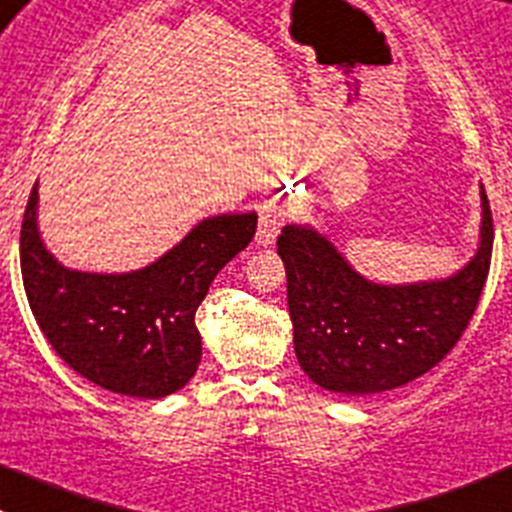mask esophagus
<instances>
[{"instance_id": "esophagus-1", "label": "esophagus", "mask_w": 512, "mask_h": 512, "mask_svg": "<svg viewBox=\"0 0 512 512\" xmlns=\"http://www.w3.org/2000/svg\"><path fill=\"white\" fill-rule=\"evenodd\" d=\"M285 211L283 201H267V204L260 206V219H257V234H255V242L260 247H270L278 237L280 227L285 224Z\"/></svg>"}]
</instances>
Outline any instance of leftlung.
Here are the masks:
<instances>
[{
    "mask_svg": "<svg viewBox=\"0 0 512 512\" xmlns=\"http://www.w3.org/2000/svg\"><path fill=\"white\" fill-rule=\"evenodd\" d=\"M474 255L446 278L380 283L354 270L326 234L288 224L278 255L301 370L339 395L395 390L436 367L459 342L490 273L492 214L480 186Z\"/></svg>",
    "mask_w": 512,
    "mask_h": 512,
    "instance_id": "8db88e82",
    "label": "left lung"
}]
</instances>
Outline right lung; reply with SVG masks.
Instances as JSON below:
<instances>
[{
	"label": "right lung",
	"instance_id": "obj_1",
	"mask_svg": "<svg viewBox=\"0 0 512 512\" xmlns=\"http://www.w3.org/2000/svg\"><path fill=\"white\" fill-rule=\"evenodd\" d=\"M38 181L20 232L27 303L50 347L99 388L158 400L181 390L201 362L196 311L209 285L250 245L257 214L201 219L178 245L127 273L63 265L38 224Z\"/></svg>",
	"mask_w": 512,
	"mask_h": 512
}]
</instances>
